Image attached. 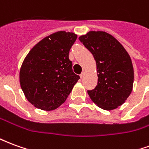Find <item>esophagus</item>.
Returning a JSON list of instances; mask_svg holds the SVG:
<instances>
[{
    "label": "esophagus",
    "instance_id": "34e87169",
    "mask_svg": "<svg viewBox=\"0 0 149 149\" xmlns=\"http://www.w3.org/2000/svg\"><path fill=\"white\" fill-rule=\"evenodd\" d=\"M84 72H82L81 75H80V77H81V78H83L84 77Z\"/></svg>",
    "mask_w": 149,
    "mask_h": 149
}]
</instances>
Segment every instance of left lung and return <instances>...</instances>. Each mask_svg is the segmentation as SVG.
Here are the masks:
<instances>
[{
    "label": "left lung",
    "mask_w": 149,
    "mask_h": 149,
    "mask_svg": "<svg viewBox=\"0 0 149 149\" xmlns=\"http://www.w3.org/2000/svg\"><path fill=\"white\" fill-rule=\"evenodd\" d=\"M97 63V85L88 93L101 109L112 110L125 103L132 90L134 72L127 51L112 35L91 31L79 37Z\"/></svg>",
    "instance_id": "left-lung-1"
}]
</instances>
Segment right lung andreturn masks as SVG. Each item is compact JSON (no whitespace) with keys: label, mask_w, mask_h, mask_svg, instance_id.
I'll use <instances>...</instances> for the list:
<instances>
[{"label":"right lung","mask_w":149,"mask_h":149,"mask_svg":"<svg viewBox=\"0 0 149 149\" xmlns=\"http://www.w3.org/2000/svg\"><path fill=\"white\" fill-rule=\"evenodd\" d=\"M77 37L73 33L56 32L37 43L24 58L20 84L27 100L37 109H57L80 79L68 58Z\"/></svg>","instance_id":"obj_1"}]
</instances>
